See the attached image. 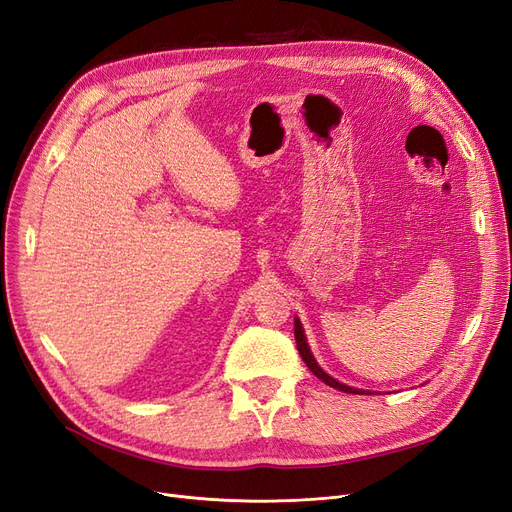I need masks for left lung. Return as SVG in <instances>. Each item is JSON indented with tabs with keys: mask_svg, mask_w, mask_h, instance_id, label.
<instances>
[{
	"mask_svg": "<svg viewBox=\"0 0 512 512\" xmlns=\"http://www.w3.org/2000/svg\"><path fill=\"white\" fill-rule=\"evenodd\" d=\"M295 342H297V350H299L301 358H304V363H306L308 369L318 377V380H323L327 386H331V388H335V390H342V392H350V394H373V392H369V390L352 388V386H346V384H342V382H337L335 377H331L323 367H320V365L316 363V358H314V354H312V350H310V346H308V339H306L304 327H301L297 316H295Z\"/></svg>",
	"mask_w": 512,
	"mask_h": 512,
	"instance_id": "obj_1",
	"label": "left lung"
}]
</instances>
